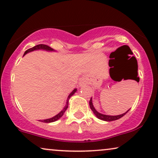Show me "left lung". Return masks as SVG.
<instances>
[{"mask_svg":"<svg viewBox=\"0 0 158 158\" xmlns=\"http://www.w3.org/2000/svg\"><path fill=\"white\" fill-rule=\"evenodd\" d=\"M133 59H134V61H135V64H134V72H135V74H136V81L138 82L139 81V77H137L138 76V64H137V60L135 58L134 56H132ZM89 105H90V107H91V110L93 111V112L95 114L96 116L100 120H104V121H112V120H116L118 119H120V118H122L123 116H124L125 114H126L127 112H128L130 109H129L128 111L126 112H125V113L122 114H119V115H115V116H112V115H106V114H101L99 113V112H98L97 110H96L95 108L94 107V105H93V103H92V99L91 98V99H90L89 101Z\"/></svg>","mask_w":158,"mask_h":158,"instance_id":"8db88e82","label":"left lung"}]
</instances>
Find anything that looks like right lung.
Masks as SVG:
<instances>
[{
    "label": "right lung",
    "mask_w": 158,
    "mask_h": 158,
    "mask_svg": "<svg viewBox=\"0 0 158 158\" xmlns=\"http://www.w3.org/2000/svg\"><path fill=\"white\" fill-rule=\"evenodd\" d=\"M38 49H44V50H46V51H53V48H51V47H49L48 46H47V45H44V44H39V45H37V46L32 47V48H29L27 49V50L25 52H24V55H25L28 52H32V51H35V50H38ZM77 89H75L73 90V91L71 92L70 94L69 95L68 98H67V103H66V106H64V108L61 111L59 112V114H57L56 115H55L54 117H53V118H49V119H46V120H40L41 122H44V123H52V122H54L56 121V120H57L58 119H59V118H61V116L63 115L64 113V112L66 111V110L67 109V107H68V102H69V98H70L74 94L75 92H76Z\"/></svg>",
    "instance_id": "obj_1"
}]
</instances>
